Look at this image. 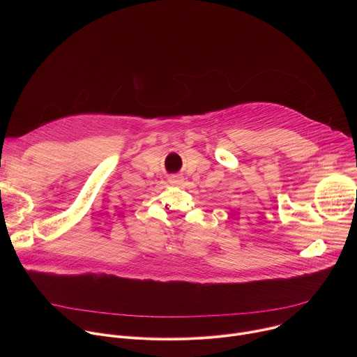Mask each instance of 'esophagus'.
<instances>
[{
  "label": "esophagus",
  "mask_w": 357,
  "mask_h": 357,
  "mask_svg": "<svg viewBox=\"0 0 357 357\" xmlns=\"http://www.w3.org/2000/svg\"><path fill=\"white\" fill-rule=\"evenodd\" d=\"M169 182L175 183V185H182L183 183V178L181 175H178V174H174V175L169 176Z\"/></svg>",
  "instance_id": "obj_1"
}]
</instances>
